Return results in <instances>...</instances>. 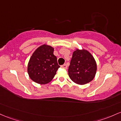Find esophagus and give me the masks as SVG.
I'll return each mask as SVG.
<instances>
[{"mask_svg":"<svg viewBox=\"0 0 121 121\" xmlns=\"http://www.w3.org/2000/svg\"><path fill=\"white\" fill-rule=\"evenodd\" d=\"M61 68H64V69H67V64H65L63 65H61Z\"/></svg>","mask_w":121,"mask_h":121,"instance_id":"34e87169","label":"esophagus"}]
</instances>
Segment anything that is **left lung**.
I'll return each mask as SVG.
<instances>
[{
    "label": "left lung",
    "mask_w": 121,
    "mask_h": 121,
    "mask_svg": "<svg viewBox=\"0 0 121 121\" xmlns=\"http://www.w3.org/2000/svg\"><path fill=\"white\" fill-rule=\"evenodd\" d=\"M97 70L93 56L88 50L78 49L73 53L68 68V75L74 83L84 85L92 81Z\"/></svg>",
    "instance_id": "8db88e82"
}]
</instances>
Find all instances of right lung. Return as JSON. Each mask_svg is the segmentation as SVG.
I'll return each mask as SVG.
<instances>
[{
  "mask_svg": "<svg viewBox=\"0 0 121 121\" xmlns=\"http://www.w3.org/2000/svg\"><path fill=\"white\" fill-rule=\"evenodd\" d=\"M53 52V48L46 44L40 46L34 52L29 61L27 72L34 82L45 84L53 79L60 67Z\"/></svg>",
  "mask_w": 121,
  "mask_h": 121,
  "instance_id": "1",
  "label": "right lung"
}]
</instances>
